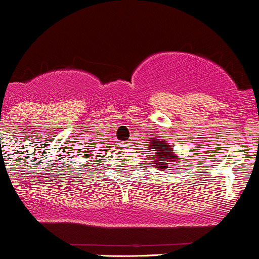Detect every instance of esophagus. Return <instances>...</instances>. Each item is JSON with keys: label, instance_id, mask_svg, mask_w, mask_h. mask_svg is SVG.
<instances>
[{"label": "esophagus", "instance_id": "esophagus-1", "mask_svg": "<svg viewBox=\"0 0 259 259\" xmlns=\"http://www.w3.org/2000/svg\"><path fill=\"white\" fill-rule=\"evenodd\" d=\"M128 145H130V142H123L122 143V147H128Z\"/></svg>", "mask_w": 259, "mask_h": 259}]
</instances>
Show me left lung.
I'll return each instance as SVG.
<instances>
[{
	"mask_svg": "<svg viewBox=\"0 0 259 259\" xmlns=\"http://www.w3.org/2000/svg\"><path fill=\"white\" fill-rule=\"evenodd\" d=\"M150 148L148 150L152 153L153 158L152 161L153 166L158 167V170L165 171L168 170V167L178 162V153L174 152L172 147L170 143L166 141L160 140V138H152L150 140Z\"/></svg>",
	"mask_w": 259,
	"mask_h": 259,
	"instance_id": "1",
	"label": "left lung"
}]
</instances>
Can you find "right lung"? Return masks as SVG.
<instances>
[{
	"label": "right lung",
	"mask_w": 259,
	"mask_h": 259,
	"mask_svg": "<svg viewBox=\"0 0 259 259\" xmlns=\"http://www.w3.org/2000/svg\"><path fill=\"white\" fill-rule=\"evenodd\" d=\"M97 156H99V155H97Z\"/></svg>",
	"instance_id": "1"
}]
</instances>
